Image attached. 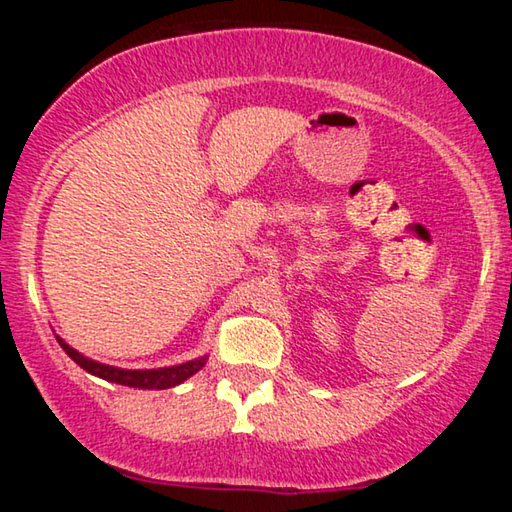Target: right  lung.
I'll use <instances>...</instances> for the list:
<instances>
[{
	"instance_id": "add662e5",
	"label": "right lung",
	"mask_w": 512,
	"mask_h": 512,
	"mask_svg": "<svg viewBox=\"0 0 512 512\" xmlns=\"http://www.w3.org/2000/svg\"><path fill=\"white\" fill-rule=\"evenodd\" d=\"M60 348H63L69 357H72L79 366L90 372L94 377H101L106 381H112V384H121V386H131V388H146V391H164V388H173L178 384H183L185 379L196 375L207 363V354L192 361L178 363V366H167V368H144V370H128V368H117V366H108V363L94 361L90 357H85L79 350H74L67 341L56 336Z\"/></svg>"
}]
</instances>
